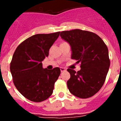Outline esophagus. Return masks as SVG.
I'll use <instances>...</instances> for the list:
<instances>
[{
  "label": "esophagus",
  "instance_id": "esophagus-1",
  "mask_svg": "<svg viewBox=\"0 0 121 121\" xmlns=\"http://www.w3.org/2000/svg\"><path fill=\"white\" fill-rule=\"evenodd\" d=\"M60 70L61 71V72H63V71H66V69L65 68H63V67H60Z\"/></svg>",
  "mask_w": 121,
  "mask_h": 121
}]
</instances>
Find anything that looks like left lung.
I'll return each mask as SVG.
<instances>
[{"mask_svg": "<svg viewBox=\"0 0 121 121\" xmlns=\"http://www.w3.org/2000/svg\"><path fill=\"white\" fill-rule=\"evenodd\" d=\"M60 36L70 43L71 59L81 63L78 72L67 69L70 74L68 90L79 98L93 96L102 88L108 71L110 60L107 47L98 35L88 31H64Z\"/></svg>", "mask_w": 121, "mask_h": 121, "instance_id": "8db88e82", "label": "left lung"}]
</instances>
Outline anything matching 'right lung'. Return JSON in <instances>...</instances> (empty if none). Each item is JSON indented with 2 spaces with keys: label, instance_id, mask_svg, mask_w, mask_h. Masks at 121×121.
<instances>
[{
  "label": "right lung",
  "instance_id": "1",
  "mask_svg": "<svg viewBox=\"0 0 121 121\" xmlns=\"http://www.w3.org/2000/svg\"><path fill=\"white\" fill-rule=\"evenodd\" d=\"M59 34V31L33 35L19 44L14 53L10 63L13 83L31 101L42 102L53 93L60 70L59 67L43 69L42 61L48 56L49 50Z\"/></svg>",
  "mask_w": 121,
  "mask_h": 121
}]
</instances>
